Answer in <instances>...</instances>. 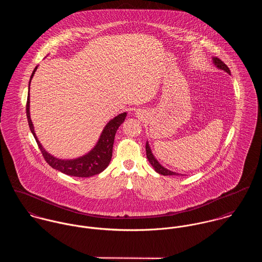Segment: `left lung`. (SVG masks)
<instances>
[{
    "instance_id": "left-lung-1",
    "label": "left lung",
    "mask_w": 262,
    "mask_h": 262,
    "mask_svg": "<svg viewBox=\"0 0 262 262\" xmlns=\"http://www.w3.org/2000/svg\"><path fill=\"white\" fill-rule=\"evenodd\" d=\"M213 62H214V64H215L218 69H220V70H222V71H225V72L228 73L229 75L231 74L229 68L225 64L224 62H223L221 59H219L218 57H213ZM145 147H146V156H147V158H148V161H149L150 164L153 166V168L155 169L156 172H158L159 174H162V176H180L179 173L173 172V171H171V170H169V169L163 167V166L156 160V158L153 156V154H152V152H151L148 142H146V146H145Z\"/></svg>"
}]
</instances>
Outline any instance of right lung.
Returning <instances> with one entry per match:
<instances>
[{
    "instance_id": "add662e5",
    "label": "right lung",
    "mask_w": 262,
    "mask_h": 262,
    "mask_svg": "<svg viewBox=\"0 0 262 262\" xmlns=\"http://www.w3.org/2000/svg\"><path fill=\"white\" fill-rule=\"evenodd\" d=\"M37 70V67L34 69L30 81L33 77ZM29 81V85H30ZM30 97L28 94L27 98V104H26V114L28 119V124L30 127V130L37 142L38 147L41 150V153L45 159V161L54 169H57L58 171H61L64 174L72 176V177H78V178H90L95 174L101 173L106 167L109 165L111 158H112L113 144L115 139V134L120 127V125L124 122L127 114L122 113L116 116L109 123L105 126L100 139L96 146L91 150L88 154L80 156L75 159H59L52 155H50L46 150L42 147L39 140L36 137V134L34 132V127L30 118Z\"/></svg>"
}]
</instances>
